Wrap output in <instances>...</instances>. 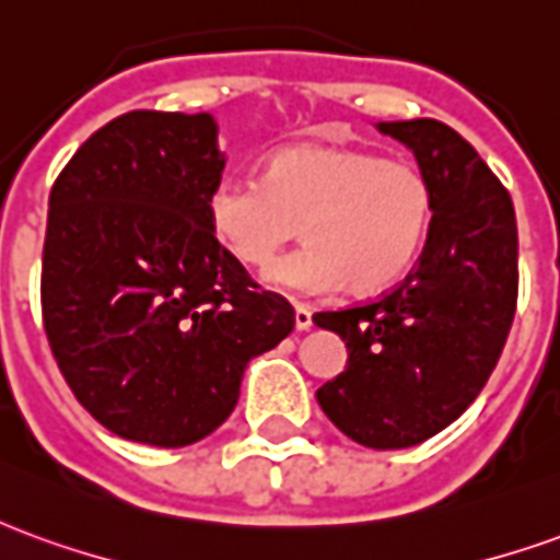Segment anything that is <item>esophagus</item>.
Here are the masks:
<instances>
[{
  "mask_svg": "<svg viewBox=\"0 0 560 560\" xmlns=\"http://www.w3.org/2000/svg\"><path fill=\"white\" fill-rule=\"evenodd\" d=\"M293 324H296L300 332L312 329V308H305V305H293Z\"/></svg>",
  "mask_w": 560,
  "mask_h": 560,
  "instance_id": "1",
  "label": "esophagus"
}]
</instances>
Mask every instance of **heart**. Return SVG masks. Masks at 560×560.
Wrapping results in <instances>:
<instances>
[{"mask_svg":"<svg viewBox=\"0 0 560 560\" xmlns=\"http://www.w3.org/2000/svg\"><path fill=\"white\" fill-rule=\"evenodd\" d=\"M432 215V183L413 161L353 147L281 149L264 176H221L207 195L209 233L243 267H268L304 228V248L264 276L303 296L387 291L420 257Z\"/></svg>","mask_w":560,"mask_h":560,"instance_id":"obj_1","label":"heart"}]
</instances>
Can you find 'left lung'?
Segmentation results:
<instances>
[{
    "mask_svg": "<svg viewBox=\"0 0 560 560\" xmlns=\"http://www.w3.org/2000/svg\"><path fill=\"white\" fill-rule=\"evenodd\" d=\"M377 131L411 149L434 215L399 288L315 315L348 348L317 405L357 444L405 450L458 420L492 375L516 315L518 233L506 188L458 131L438 119Z\"/></svg>",
    "mask_w": 560,
    "mask_h": 560,
    "instance_id": "1",
    "label": "left lung"
}]
</instances>
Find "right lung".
<instances>
[{"label":"right lung","instance_id":"obj_1","mask_svg":"<svg viewBox=\"0 0 560 560\" xmlns=\"http://www.w3.org/2000/svg\"><path fill=\"white\" fill-rule=\"evenodd\" d=\"M209 114L131 110L71 155L50 191L42 312L59 372L126 441L188 446L231 417L245 365L293 329L209 233L221 179Z\"/></svg>","mask_w":560,"mask_h":560}]
</instances>
